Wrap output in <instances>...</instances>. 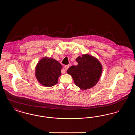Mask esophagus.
I'll return each instance as SVG.
<instances>
[{"instance_id": "esophagus-1", "label": "esophagus", "mask_w": 135, "mask_h": 135, "mask_svg": "<svg viewBox=\"0 0 135 135\" xmlns=\"http://www.w3.org/2000/svg\"><path fill=\"white\" fill-rule=\"evenodd\" d=\"M69 67V65H65L64 67L65 70H67L68 69Z\"/></svg>"}]
</instances>
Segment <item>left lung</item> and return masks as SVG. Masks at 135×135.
<instances>
[{"instance_id":"obj_1","label":"left lung","mask_w":135,"mask_h":135,"mask_svg":"<svg viewBox=\"0 0 135 135\" xmlns=\"http://www.w3.org/2000/svg\"><path fill=\"white\" fill-rule=\"evenodd\" d=\"M76 66H72L67 72L72 77L74 84L80 89L88 90L96 85L102 74L103 67L96 57L84 54L76 59Z\"/></svg>"}]
</instances>
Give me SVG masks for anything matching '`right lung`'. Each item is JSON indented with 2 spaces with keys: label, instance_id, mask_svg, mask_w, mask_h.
Here are the masks:
<instances>
[{
  "label": "right lung",
  "instance_id": "right-lung-1",
  "mask_svg": "<svg viewBox=\"0 0 135 135\" xmlns=\"http://www.w3.org/2000/svg\"><path fill=\"white\" fill-rule=\"evenodd\" d=\"M63 66L54 59L45 57L40 59L35 67V77L39 84L51 87L58 83Z\"/></svg>",
  "mask_w": 135,
  "mask_h": 135
}]
</instances>
